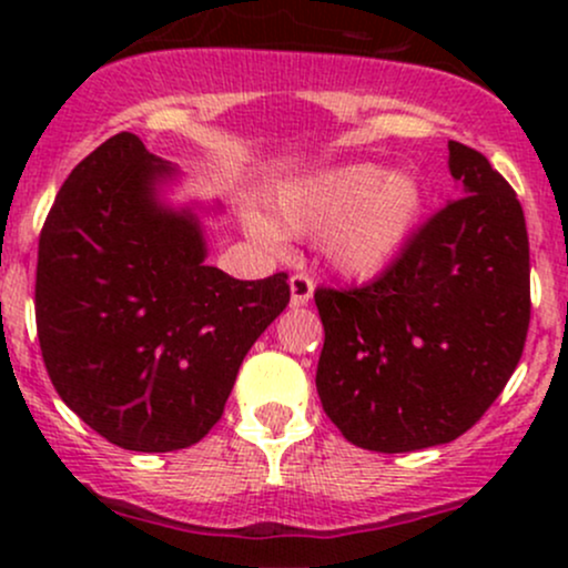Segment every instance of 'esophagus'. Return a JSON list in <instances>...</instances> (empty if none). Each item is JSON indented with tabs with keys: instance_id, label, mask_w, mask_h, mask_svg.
Returning a JSON list of instances; mask_svg holds the SVG:
<instances>
[{
	"instance_id": "1",
	"label": "esophagus",
	"mask_w": 568,
	"mask_h": 568,
	"mask_svg": "<svg viewBox=\"0 0 568 568\" xmlns=\"http://www.w3.org/2000/svg\"><path fill=\"white\" fill-rule=\"evenodd\" d=\"M312 291H315V283H312L310 275H304V272L293 275L291 277V306L310 304Z\"/></svg>"
}]
</instances>
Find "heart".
Here are the masks:
<instances>
[{
    "mask_svg": "<svg viewBox=\"0 0 568 568\" xmlns=\"http://www.w3.org/2000/svg\"><path fill=\"white\" fill-rule=\"evenodd\" d=\"M425 205L419 175L349 162L280 184L256 232L266 240H277V232L321 234L325 262L338 275L371 280L406 253Z\"/></svg>",
    "mask_w": 568,
    "mask_h": 568,
    "instance_id": "1",
    "label": "heart"
}]
</instances>
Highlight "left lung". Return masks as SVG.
<instances>
[{
	"instance_id": "8db88e82",
	"label": "left lung",
	"mask_w": 568,
	"mask_h": 568,
	"mask_svg": "<svg viewBox=\"0 0 568 568\" xmlns=\"http://www.w3.org/2000/svg\"><path fill=\"white\" fill-rule=\"evenodd\" d=\"M459 200L361 288H317V395L355 446L419 452L465 435L497 400L531 317L524 207L491 162L448 141Z\"/></svg>"
}]
</instances>
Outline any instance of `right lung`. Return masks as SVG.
I'll return each instance as SVG.
<instances>
[{"mask_svg": "<svg viewBox=\"0 0 568 568\" xmlns=\"http://www.w3.org/2000/svg\"><path fill=\"white\" fill-rule=\"evenodd\" d=\"M173 179L139 135L116 133L69 173L39 234L44 368L84 425L128 452L205 438L291 302L285 272L234 280L205 264L194 205L160 197Z\"/></svg>", "mask_w": 568, "mask_h": 568, "instance_id": "right-lung-1", "label": "right lung"}]
</instances>
